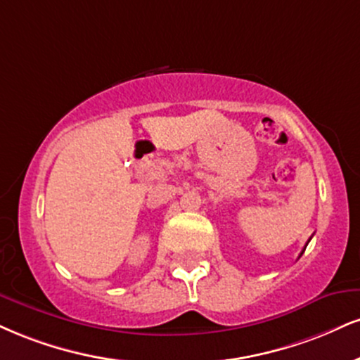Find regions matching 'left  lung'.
Segmentation results:
<instances>
[{
	"instance_id": "1",
	"label": "left lung",
	"mask_w": 360,
	"mask_h": 360,
	"mask_svg": "<svg viewBox=\"0 0 360 360\" xmlns=\"http://www.w3.org/2000/svg\"><path fill=\"white\" fill-rule=\"evenodd\" d=\"M302 253H304V251H302ZM302 253H300V255H302Z\"/></svg>"
}]
</instances>
